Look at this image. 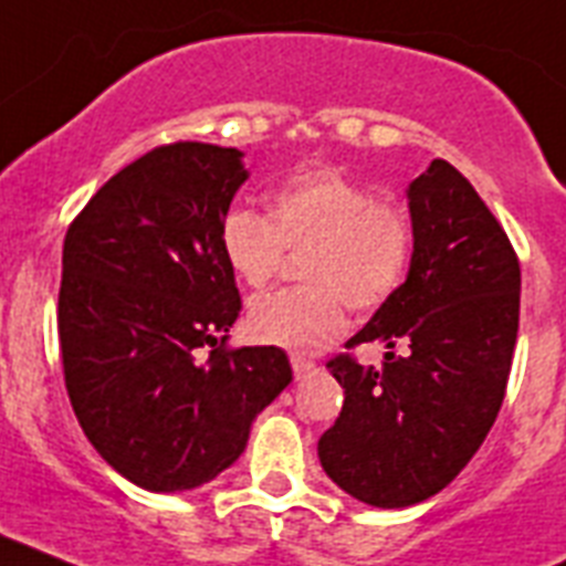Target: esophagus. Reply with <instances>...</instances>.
Returning <instances> with one entry per match:
<instances>
[{"label":"esophagus","instance_id":"34e87169","mask_svg":"<svg viewBox=\"0 0 566 566\" xmlns=\"http://www.w3.org/2000/svg\"><path fill=\"white\" fill-rule=\"evenodd\" d=\"M292 371H294V377L303 379V377H308L312 371H317V365H314L312 359L303 357V354H292Z\"/></svg>","mask_w":566,"mask_h":566}]
</instances>
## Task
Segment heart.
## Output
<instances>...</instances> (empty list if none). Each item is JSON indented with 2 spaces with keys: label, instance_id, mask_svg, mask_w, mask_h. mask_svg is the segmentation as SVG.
I'll return each mask as SVG.
<instances>
[{
  "label": "heart",
  "instance_id": "b5f03b06",
  "mask_svg": "<svg viewBox=\"0 0 566 566\" xmlns=\"http://www.w3.org/2000/svg\"><path fill=\"white\" fill-rule=\"evenodd\" d=\"M286 249L303 252L306 289L269 292L249 306V332L292 352H317L343 334L345 303L379 308L402 286L413 254V223L402 203L337 167H308L277 184L269 214L232 207L221 221V252L234 277L263 289Z\"/></svg>",
  "mask_w": 566,
  "mask_h": 566
}]
</instances>
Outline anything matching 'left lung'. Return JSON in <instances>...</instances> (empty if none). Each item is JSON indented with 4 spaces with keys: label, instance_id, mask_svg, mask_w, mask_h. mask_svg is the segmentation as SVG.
Returning a JSON list of instances; mask_svg holds the SVG:
<instances>
[{
    "label": "left lung",
    "instance_id": "1",
    "mask_svg": "<svg viewBox=\"0 0 566 566\" xmlns=\"http://www.w3.org/2000/svg\"><path fill=\"white\" fill-rule=\"evenodd\" d=\"M413 254L402 286L348 345L382 343V368L328 363L345 391L317 442L323 470L371 507L437 496L496 422L518 334L522 269L470 181L437 158L408 184Z\"/></svg>",
    "mask_w": 566,
    "mask_h": 566
}]
</instances>
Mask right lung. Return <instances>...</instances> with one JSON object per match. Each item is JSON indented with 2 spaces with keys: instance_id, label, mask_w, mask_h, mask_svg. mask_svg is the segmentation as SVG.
Wrapping results in <instances>:
<instances>
[{
  "instance_id": "1",
  "label": "right lung",
  "mask_w": 566,
  "mask_h": 566,
  "mask_svg": "<svg viewBox=\"0 0 566 566\" xmlns=\"http://www.w3.org/2000/svg\"><path fill=\"white\" fill-rule=\"evenodd\" d=\"M247 178L240 149L167 144L115 172L64 238L70 405L98 457L153 493L221 476L292 382L277 345L221 348L240 314L221 221Z\"/></svg>"
}]
</instances>
